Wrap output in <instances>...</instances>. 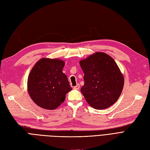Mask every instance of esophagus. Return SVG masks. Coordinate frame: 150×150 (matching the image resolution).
I'll list each match as a JSON object with an SVG mask.
<instances>
[{
    "mask_svg": "<svg viewBox=\"0 0 150 150\" xmlns=\"http://www.w3.org/2000/svg\"><path fill=\"white\" fill-rule=\"evenodd\" d=\"M79 88H80V85L79 84H77L76 86H74V89H79Z\"/></svg>",
    "mask_w": 150,
    "mask_h": 150,
    "instance_id": "obj_1",
    "label": "esophagus"
}]
</instances>
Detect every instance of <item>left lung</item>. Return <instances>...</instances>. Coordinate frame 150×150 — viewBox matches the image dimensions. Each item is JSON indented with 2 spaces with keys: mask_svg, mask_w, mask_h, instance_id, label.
I'll return each mask as SVG.
<instances>
[{
  "mask_svg": "<svg viewBox=\"0 0 150 150\" xmlns=\"http://www.w3.org/2000/svg\"><path fill=\"white\" fill-rule=\"evenodd\" d=\"M79 63L84 74L81 91L89 105L104 110L115 103L123 88L124 77L115 60L97 52Z\"/></svg>",
  "mask_w": 150,
  "mask_h": 150,
  "instance_id": "8db88e82",
  "label": "left lung"
}]
</instances>
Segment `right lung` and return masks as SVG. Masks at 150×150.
Masks as SVG:
<instances>
[{
  "label": "right lung",
  "mask_w": 150,
  "mask_h": 150,
  "mask_svg": "<svg viewBox=\"0 0 150 150\" xmlns=\"http://www.w3.org/2000/svg\"><path fill=\"white\" fill-rule=\"evenodd\" d=\"M65 63L58 59H40L31 69L28 91L33 101L46 110H55L64 101L72 90L67 76L62 72Z\"/></svg>",
  "instance_id": "add662e5"
}]
</instances>
